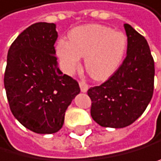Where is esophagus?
<instances>
[{
    "instance_id": "34e87169",
    "label": "esophagus",
    "mask_w": 161,
    "mask_h": 161,
    "mask_svg": "<svg viewBox=\"0 0 161 161\" xmlns=\"http://www.w3.org/2000/svg\"><path fill=\"white\" fill-rule=\"evenodd\" d=\"M80 91L82 92H86L87 90H88V85L86 84V81L81 80V81H80Z\"/></svg>"
}]
</instances>
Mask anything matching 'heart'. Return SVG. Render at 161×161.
Instances as JSON below:
<instances>
[{"label": "heart", "instance_id": "heart-1", "mask_svg": "<svg viewBox=\"0 0 161 161\" xmlns=\"http://www.w3.org/2000/svg\"><path fill=\"white\" fill-rule=\"evenodd\" d=\"M127 50L126 36L105 25H86L70 31L69 41L59 40L56 53L61 67L73 74L85 57V67L93 80H104L121 64Z\"/></svg>", "mask_w": 161, "mask_h": 161}]
</instances>
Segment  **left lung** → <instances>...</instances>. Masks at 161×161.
Instances as JSON below:
<instances>
[{"label":"left lung","mask_w":161,"mask_h":161,"mask_svg":"<svg viewBox=\"0 0 161 161\" xmlns=\"http://www.w3.org/2000/svg\"><path fill=\"white\" fill-rule=\"evenodd\" d=\"M126 57L108 80L87 91L92 99L91 115L103 127L122 128L143 114L153 94L154 62L147 42L130 25Z\"/></svg>","instance_id":"obj_1"}]
</instances>
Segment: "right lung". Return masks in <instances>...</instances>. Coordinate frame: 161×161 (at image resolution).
<instances>
[{
    "instance_id": "1",
    "label": "right lung",
    "mask_w": 161,
    "mask_h": 161,
    "mask_svg": "<svg viewBox=\"0 0 161 161\" xmlns=\"http://www.w3.org/2000/svg\"><path fill=\"white\" fill-rule=\"evenodd\" d=\"M56 25L36 23L14 41L8 52L4 84L14 116L36 133L63 127L64 114L79 94V82L58 68Z\"/></svg>"
}]
</instances>
